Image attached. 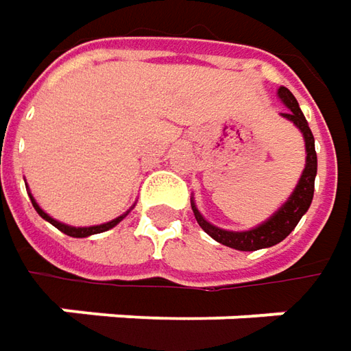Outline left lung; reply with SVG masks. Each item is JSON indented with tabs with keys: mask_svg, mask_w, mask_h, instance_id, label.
Returning <instances> with one entry per match:
<instances>
[{
	"mask_svg": "<svg viewBox=\"0 0 351 351\" xmlns=\"http://www.w3.org/2000/svg\"><path fill=\"white\" fill-rule=\"evenodd\" d=\"M277 95L279 99L289 107V111L281 113L285 119L293 121L299 130L303 132L304 136V146H306V166H304L303 176L297 183L293 195L289 197V201L277 210L276 215L265 221L260 226L246 230V232H230V230H223L219 226H213L207 223L201 213L197 210V207L191 201V209L195 213V219L199 226L210 236L215 238L217 242H221L224 246L234 250H242V252H254V250L260 248H269V246H276L279 244L283 238L293 232V228L297 226V223L301 221L304 213L311 207V201H313V193H315V176H317V150H315V136L308 128V123L304 119L303 111L299 109V103L295 99V95L291 93L287 88L277 89Z\"/></svg>",
	"mask_w": 351,
	"mask_h": 351,
	"instance_id": "left-lung-1",
	"label": "left lung"
}]
</instances>
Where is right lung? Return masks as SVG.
Segmentation results:
<instances>
[{"mask_svg":"<svg viewBox=\"0 0 351 351\" xmlns=\"http://www.w3.org/2000/svg\"><path fill=\"white\" fill-rule=\"evenodd\" d=\"M31 197V201H33V207L36 209V213L45 219V221H48V223L52 224V226H56L60 232H64V234L68 236H74V238H86V236H91V234H99V232H105V230H109V228H113L117 223H121L123 219H125V215L123 217H117L115 221H111V223H105V224H99V226H82V228H75V226H68V224H62L58 223V221H54V219H50L45 210L40 209L38 205H36V201L33 199V195Z\"/></svg>","mask_w":351,"mask_h":351,"instance_id":"right-lung-1","label":"right lung"}]
</instances>
